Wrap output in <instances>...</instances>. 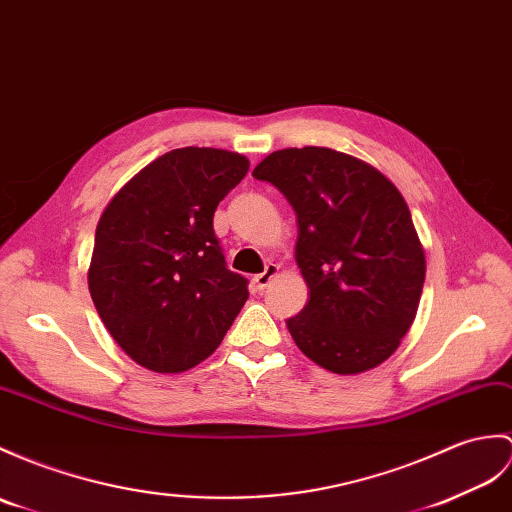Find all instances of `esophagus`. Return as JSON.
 Segmentation results:
<instances>
[{"label": "esophagus", "instance_id": "34e87169", "mask_svg": "<svg viewBox=\"0 0 512 512\" xmlns=\"http://www.w3.org/2000/svg\"><path fill=\"white\" fill-rule=\"evenodd\" d=\"M277 272H279V266H277V264H272V261H268L266 268H264V272H261V275H257V277L253 279L255 288H257L259 292H261V290H266L268 285H270V281L277 277Z\"/></svg>", "mask_w": 512, "mask_h": 512}]
</instances>
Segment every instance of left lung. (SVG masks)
I'll return each mask as SVG.
<instances>
[{"label":"left lung","mask_w":512,"mask_h":512,"mask_svg":"<svg viewBox=\"0 0 512 512\" xmlns=\"http://www.w3.org/2000/svg\"><path fill=\"white\" fill-rule=\"evenodd\" d=\"M253 176L296 213L294 259L310 288L285 320L296 347L338 375L386 362L414 323L425 281L423 244L399 189L373 165L318 146L272 152Z\"/></svg>","instance_id":"left-lung-1"}]
</instances>
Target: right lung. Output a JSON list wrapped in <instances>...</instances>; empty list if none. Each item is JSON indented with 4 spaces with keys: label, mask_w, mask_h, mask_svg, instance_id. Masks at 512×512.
Instances as JSON below:
<instances>
[{
    "label": "right lung",
    "mask_w": 512,
    "mask_h": 512,
    "mask_svg": "<svg viewBox=\"0 0 512 512\" xmlns=\"http://www.w3.org/2000/svg\"><path fill=\"white\" fill-rule=\"evenodd\" d=\"M244 154L178 148L148 163L104 207L89 292L113 340L154 373L207 360L248 299L227 268L213 213L248 172Z\"/></svg>",
    "instance_id": "add662e5"
}]
</instances>
